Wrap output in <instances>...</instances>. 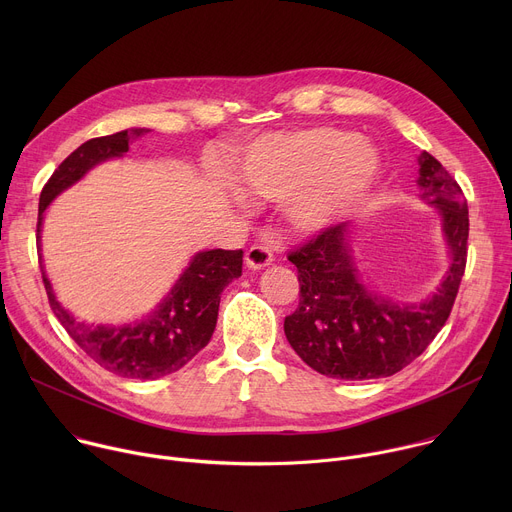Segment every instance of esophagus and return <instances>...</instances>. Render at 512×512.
<instances>
[{"mask_svg":"<svg viewBox=\"0 0 512 512\" xmlns=\"http://www.w3.org/2000/svg\"><path fill=\"white\" fill-rule=\"evenodd\" d=\"M245 263L251 267V269H263L267 265L273 263V253L269 247L265 245H253L247 255H245Z\"/></svg>","mask_w":512,"mask_h":512,"instance_id":"esophagus-1","label":"esophagus"}]
</instances>
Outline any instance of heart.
<instances>
[{
    "label": "heart",
    "instance_id": "obj_1",
    "mask_svg": "<svg viewBox=\"0 0 512 512\" xmlns=\"http://www.w3.org/2000/svg\"><path fill=\"white\" fill-rule=\"evenodd\" d=\"M379 160L354 131L310 127L259 139L241 162L243 182L259 196L287 202L300 231H320L369 194Z\"/></svg>",
    "mask_w": 512,
    "mask_h": 512
}]
</instances>
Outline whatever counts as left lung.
Here are the masks:
<instances>
[{"label":"left lung","mask_w":512,"mask_h":512,"mask_svg":"<svg viewBox=\"0 0 512 512\" xmlns=\"http://www.w3.org/2000/svg\"><path fill=\"white\" fill-rule=\"evenodd\" d=\"M421 198L435 204L452 265L431 300L395 304L371 294L348 247V223L322 229L287 259L298 267L300 304L283 322L287 342L320 375L346 381L391 377L411 364L450 318L468 257V206L433 156H419Z\"/></svg>","instance_id":"1"}]
</instances>
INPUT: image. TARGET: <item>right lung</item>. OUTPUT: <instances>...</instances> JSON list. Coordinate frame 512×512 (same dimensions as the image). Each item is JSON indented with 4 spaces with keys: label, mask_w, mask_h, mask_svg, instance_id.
<instances>
[{
    "label": "right lung",
    "mask_w": 512,
    "mask_h": 512,
    "mask_svg": "<svg viewBox=\"0 0 512 512\" xmlns=\"http://www.w3.org/2000/svg\"><path fill=\"white\" fill-rule=\"evenodd\" d=\"M145 131L148 129L135 127L89 139L54 170L40 194L38 243L46 206L62 190L81 180L93 166L123 156L129 150V139ZM40 271L54 316L83 352L113 375L148 381L180 371L208 344L216 326L223 289L243 273V249H212L194 255L158 310L137 324L125 326H91L77 320L56 300L42 259Z\"/></svg>",
    "instance_id": "1"
}]
</instances>
